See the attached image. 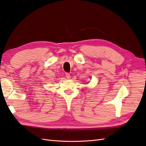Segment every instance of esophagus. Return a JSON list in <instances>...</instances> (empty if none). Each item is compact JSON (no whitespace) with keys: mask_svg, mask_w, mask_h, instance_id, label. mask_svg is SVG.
<instances>
[{"mask_svg":"<svg viewBox=\"0 0 146 146\" xmlns=\"http://www.w3.org/2000/svg\"><path fill=\"white\" fill-rule=\"evenodd\" d=\"M66 77L67 79H70V76L69 73H66Z\"/></svg>","mask_w":146,"mask_h":146,"instance_id":"1","label":"esophagus"}]
</instances>
